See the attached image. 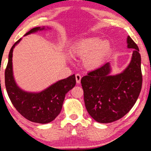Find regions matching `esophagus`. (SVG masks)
<instances>
[{
    "label": "esophagus",
    "instance_id": "1",
    "mask_svg": "<svg viewBox=\"0 0 151 151\" xmlns=\"http://www.w3.org/2000/svg\"><path fill=\"white\" fill-rule=\"evenodd\" d=\"M75 78H76V81H77V84H79L80 83V82H81V78H82V77H81V75L79 74H77L75 75Z\"/></svg>",
    "mask_w": 151,
    "mask_h": 151
}]
</instances>
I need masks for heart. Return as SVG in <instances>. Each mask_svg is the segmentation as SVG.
I'll list each match as a JSON object with an SVG mask.
<instances>
[{"mask_svg": "<svg viewBox=\"0 0 151 151\" xmlns=\"http://www.w3.org/2000/svg\"><path fill=\"white\" fill-rule=\"evenodd\" d=\"M112 51L109 41L99 37H88L80 39L74 44L72 54L83 59V66L87 70H94L105 62Z\"/></svg>", "mask_w": 151, "mask_h": 151, "instance_id": "b5f03b06", "label": "heart"}]
</instances>
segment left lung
Returning a JSON list of instances; mask_svg holds the SVG:
<instances>
[{
    "label": "left lung",
    "mask_w": 151,
    "mask_h": 151,
    "mask_svg": "<svg viewBox=\"0 0 151 151\" xmlns=\"http://www.w3.org/2000/svg\"><path fill=\"white\" fill-rule=\"evenodd\" d=\"M127 43V47L134 50L131 62L122 73L110 75V63H107L81 79L86 109L100 123L116 121L126 115L141 90L143 79L138 46L129 36Z\"/></svg>",
    "instance_id": "8db88e82"
}]
</instances>
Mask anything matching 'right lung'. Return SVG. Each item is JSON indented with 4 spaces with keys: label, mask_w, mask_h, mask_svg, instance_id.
I'll return each mask as SVG.
<instances>
[{
    "label": "right lung",
    "mask_w": 151,
    "mask_h": 151,
    "mask_svg": "<svg viewBox=\"0 0 151 151\" xmlns=\"http://www.w3.org/2000/svg\"><path fill=\"white\" fill-rule=\"evenodd\" d=\"M44 29V27L34 28L25 36ZM21 39L13 45L8 55V64L5 71V84L8 95L15 108L25 118L37 123H49L60 113L66 94L75 86V76L73 74L67 78L58 81L37 93L22 90L15 82L12 64L13 50Z\"/></svg>",
    "instance_id": "right-lung-1"
}]
</instances>
